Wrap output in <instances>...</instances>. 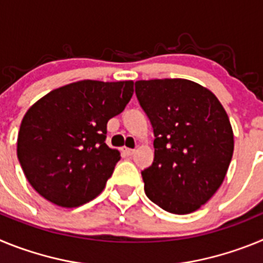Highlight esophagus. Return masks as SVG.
<instances>
[{
	"label": "esophagus",
	"instance_id": "obj_1",
	"mask_svg": "<svg viewBox=\"0 0 263 263\" xmlns=\"http://www.w3.org/2000/svg\"><path fill=\"white\" fill-rule=\"evenodd\" d=\"M122 153H124L125 155H127V157H130V155L134 154V150L133 148H129V147H122Z\"/></svg>",
	"mask_w": 263,
	"mask_h": 263
}]
</instances>
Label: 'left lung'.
Listing matches in <instances>:
<instances>
[{
  "label": "left lung",
  "instance_id": "obj_1",
  "mask_svg": "<svg viewBox=\"0 0 263 263\" xmlns=\"http://www.w3.org/2000/svg\"><path fill=\"white\" fill-rule=\"evenodd\" d=\"M154 130V162L142 171L146 196L175 215L199 210L224 182L234 148L224 106L185 79L136 81Z\"/></svg>",
  "mask_w": 263,
  "mask_h": 263
}]
</instances>
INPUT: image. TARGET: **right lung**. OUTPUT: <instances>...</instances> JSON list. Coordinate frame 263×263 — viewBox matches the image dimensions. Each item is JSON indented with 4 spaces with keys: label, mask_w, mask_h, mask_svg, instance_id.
Returning a JSON list of instances; mask_svg holds the SVG:
<instances>
[{
    "label": "right lung",
    "mask_w": 263,
    "mask_h": 263,
    "mask_svg": "<svg viewBox=\"0 0 263 263\" xmlns=\"http://www.w3.org/2000/svg\"><path fill=\"white\" fill-rule=\"evenodd\" d=\"M132 80L71 83L38 100L23 117L17 157L32 188L75 208L101 194L120 152L105 143L106 124L133 96Z\"/></svg>",
    "instance_id": "obj_1"
}]
</instances>
